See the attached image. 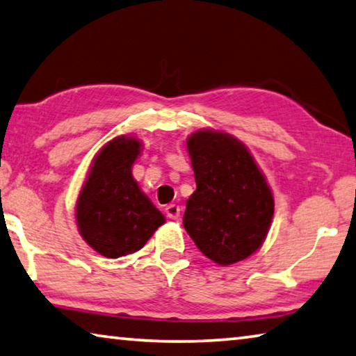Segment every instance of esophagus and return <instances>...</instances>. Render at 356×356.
<instances>
[{
    "label": "esophagus",
    "mask_w": 356,
    "mask_h": 356,
    "mask_svg": "<svg viewBox=\"0 0 356 356\" xmlns=\"http://www.w3.org/2000/svg\"><path fill=\"white\" fill-rule=\"evenodd\" d=\"M165 212L170 220H177L180 216V207L176 206V204H170V206L165 209Z\"/></svg>",
    "instance_id": "34e87169"
}]
</instances>
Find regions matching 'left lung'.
<instances>
[{
    "label": "left lung",
    "mask_w": 356,
    "mask_h": 356,
    "mask_svg": "<svg viewBox=\"0 0 356 356\" xmlns=\"http://www.w3.org/2000/svg\"><path fill=\"white\" fill-rule=\"evenodd\" d=\"M196 191L186 201L184 227L204 256L232 265L261 248L275 200L250 149L226 131L196 130L186 138Z\"/></svg>",
    "instance_id": "left-lung-1"
}]
</instances>
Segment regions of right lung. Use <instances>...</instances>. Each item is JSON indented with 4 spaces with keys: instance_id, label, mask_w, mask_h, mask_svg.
Listing matches in <instances>:
<instances>
[{
    "instance_id": "obj_1",
    "label": "right lung",
    "mask_w": 356,
    "mask_h": 356,
    "mask_svg": "<svg viewBox=\"0 0 356 356\" xmlns=\"http://www.w3.org/2000/svg\"><path fill=\"white\" fill-rule=\"evenodd\" d=\"M141 150L140 138H113L94 156L78 195V232L94 251L108 259L141 250L166 221L131 174Z\"/></svg>"
}]
</instances>
